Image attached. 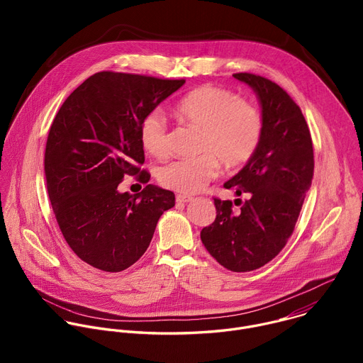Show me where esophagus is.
<instances>
[{
    "mask_svg": "<svg viewBox=\"0 0 363 363\" xmlns=\"http://www.w3.org/2000/svg\"><path fill=\"white\" fill-rule=\"evenodd\" d=\"M192 199L194 198L191 195H186V194H178L177 195V202H189Z\"/></svg>",
    "mask_w": 363,
    "mask_h": 363,
    "instance_id": "34e87169",
    "label": "esophagus"
}]
</instances>
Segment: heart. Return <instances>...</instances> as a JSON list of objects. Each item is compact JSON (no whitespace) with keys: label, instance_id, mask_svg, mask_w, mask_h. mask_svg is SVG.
I'll return each instance as SVG.
<instances>
[{"label":"heart","instance_id":"heart-1","mask_svg":"<svg viewBox=\"0 0 363 363\" xmlns=\"http://www.w3.org/2000/svg\"><path fill=\"white\" fill-rule=\"evenodd\" d=\"M179 121L199 129L198 150L192 158L174 160L158 171L160 182L179 192H196L220 168L247 164L260 146L264 119L254 103L238 99L228 89L203 84L192 89L175 105ZM139 142L155 158L168 153V123L161 111L147 112L139 123Z\"/></svg>","mask_w":363,"mask_h":363}]
</instances>
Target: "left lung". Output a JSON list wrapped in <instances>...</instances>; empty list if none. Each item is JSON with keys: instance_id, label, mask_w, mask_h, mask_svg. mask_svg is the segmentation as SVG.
I'll use <instances>...</instances> for the list:
<instances>
[{"instance_id": "obj_1", "label": "left lung", "mask_w": 363, "mask_h": 363, "mask_svg": "<svg viewBox=\"0 0 363 363\" xmlns=\"http://www.w3.org/2000/svg\"><path fill=\"white\" fill-rule=\"evenodd\" d=\"M233 76L257 93L264 130L252 158L224 184L247 199L234 211L231 201L214 198L217 217L202 228L201 241L223 267L244 273L263 267L286 245L312 185L315 160L308 126L289 93L252 73Z\"/></svg>"}]
</instances>
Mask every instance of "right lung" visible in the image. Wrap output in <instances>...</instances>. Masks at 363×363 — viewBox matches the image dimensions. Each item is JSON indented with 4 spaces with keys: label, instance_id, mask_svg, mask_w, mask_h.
<instances>
[{
    "label": "right lung",
    "instance_id": "1",
    "mask_svg": "<svg viewBox=\"0 0 363 363\" xmlns=\"http://www.w3.org/2000/svg\"><path fill=\"white\" fill-rule=\"evenodd\" d=\"M184 79L99 72L62 105L50 128L44 172L60 231L74 254L94 269L126 270L143 255L175 194L146 185L119 192L125 177L147 184L139 142L142 118L177 91Z\"/></svg>",
    "mask_w": 363,
    "mask_h": 363
}]
</instances>
